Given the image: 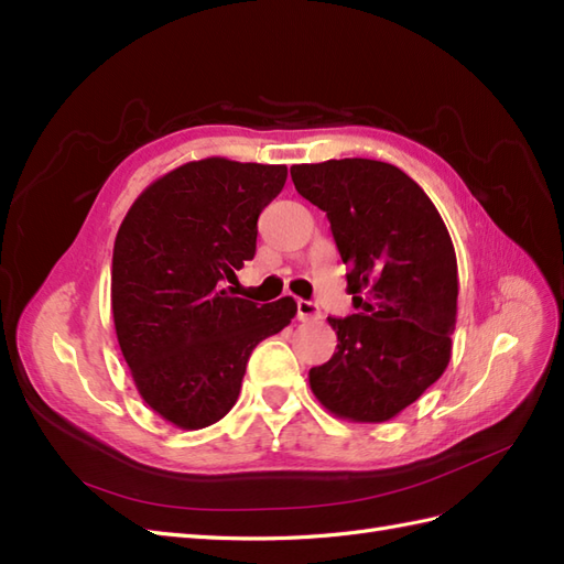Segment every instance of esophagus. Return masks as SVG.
I'll return each instance as SVG.
<instances>
[{
	"label": "esophagus",
	"mask_w": 564,
	"mask_h": 564,
	"mask_svg": "<svg viewBox=\"0 0 564 564\" xmlns=\"http://www.w3.org/2000/svg\"><path fill=\"white\" fill-rule=\"evenodd\" d=\"M322 312L319 307L310 303V300H297V319L300 322H310V319H319Z\"/></svg>",
	"instance_id": "1"
}]
</instances>
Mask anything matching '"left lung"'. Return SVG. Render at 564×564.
<instances>
[{
	"instance_id": "8db88e82",
	"label": "left lung",
	"mask_w": 564,
	"mask_h": 564,
	"mask_svg": "<svg viewBox=\"0 0 564 564\" xmlns=\"http://www.w3.org/2000/svg\"><path fill=\"white\" fill-rule=\"evenodd\" d=\"M291 177L329 218L356 307L329 317L338 346L310 387L338 417L384 423L449 365L459 279L447 226L397 165L344 159L293 165Z\"/></svg>"
}]
</instances>
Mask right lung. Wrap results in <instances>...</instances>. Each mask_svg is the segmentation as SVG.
<instances>
[{
    "label": "right lung",
    "mask_w": 564,
    "mask_h": 564,
    "mask_svg": "<svg viewBox=\"0 0 564 564\" xmlns=\"http://www.w3.org/2000/svg\"><path fill=\"white\" fill-rule=\"evenodd\" d=\"M285 165L204 159L141 192L115 238L112 317L141 399L182 430L238 401L252 350L291 324L293 297L257 305L235 279L257 252V220Z\"/></svg>",
    "instance_id": "obj_1"
}]
</instances>
